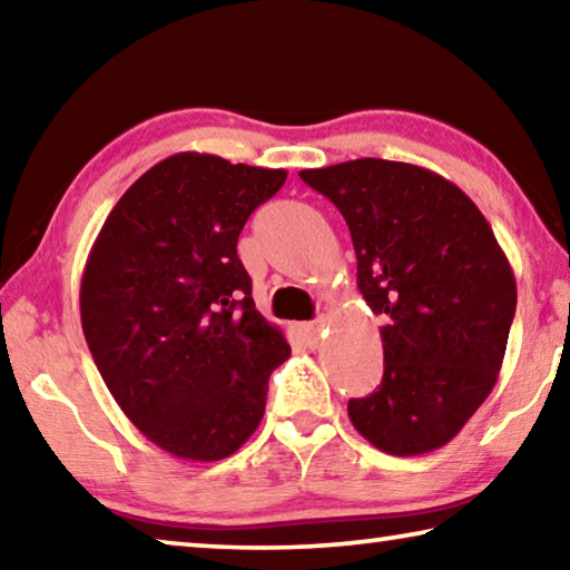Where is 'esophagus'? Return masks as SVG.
<instances>
[{
  "label": "esophagus",
  "instance_id": "esophagus-1",
  "mask_svg": "<svg viewBox=\"0 0 570 570\" xmlns=\"http://www.w3.org/2000/svg\"><path fill=\"white\" fill-rule=\"evenodd\" d=\"M324 326H326V322H324V320H316V322H312V324H304L306 342L312 344V346H320L322 336H324Z\"/></svg>",
  "mask_w": 570,
  "mask_h": 570
}]
</instances>
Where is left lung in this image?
I'll return each instance as SVG.
<instances>
[{"label": "left lung", "instance_id": "left-lung-1", "mask_svg": "<svg viewBox=\"0 0 570 570\" xmlns=\"http://www.w3.org/2000/svg\"><path fill=\"white\" fill-rule=\"evenodd\" d=\"M340 208L356 286L382 326L384 374L350 420L397 458L458 435L498 382L518 288L480 208L455 183L412 163L360 158L298 173Z\"/></svg>", "mask_w": 570, "mask_h": 570}]
</instances>
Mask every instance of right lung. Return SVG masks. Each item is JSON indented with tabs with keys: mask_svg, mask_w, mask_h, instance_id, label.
<instances>
[{
	"mask_svg": "<svg viewBox=\"0 0 570 570\" xmlns=\"http://www.w3.org/2000/svg\"><path fill=\"white\" fill-rule=\"evenodd\" d=\"M284 180L282 168L176 153L122 193L90 248L80 316L92 360L135 428L180 460L234 455L292 354L236 254Z\"/></svg>",
	"mask_w": 570,
	"mask_h": 570,
	"instance_id": "add662e5",
	"label": "right lung"
}]
</instances>
